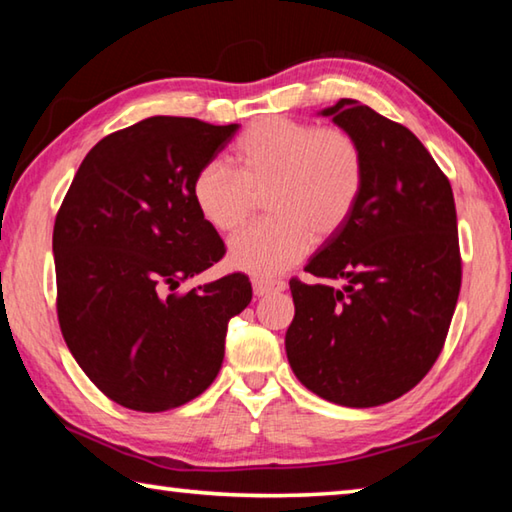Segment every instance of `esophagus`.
<instances>
[{"mask_svg":"<svg viewBox=\"0 0 512 512\" xmlns=\"http://www.w3.org/2000/svg\"><path fill=\"white\" fill-rule=\"evenodd\" d=\"M284 287H287V284L280 282V280H253L255 296H268V293L284 291Z\"/></svg>","mask_w":512,"mask_h":512,"instance_id":"34e87169","label":"esophagus"}]
</instances>
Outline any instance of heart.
<instances>
[{"label": "heart", "mask_w": 512, "mask_h": 512, "mask_svg": "<svg viewBox=\"0 0 512 512\" xmlns=\"http://www.w3.org/2000/svg\"><path fill=\"white\" fill-rule=\"evenodd\" d=\"M235 171L221 160L194 176L198 214L230 232L264 198L271 219L248 225L230 239L228 262L255 277H275L307 255L311 241L334 237L357 207L363 187V153L341 126H318L289 117L250 124L232 146Z\"/></svg>", "instance_id": "obj_1"}]
</instances>
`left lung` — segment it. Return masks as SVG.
<instances>
[{"label": "left lung", "instance_id": "obj_1", "mask_svg": "<svg viewBox=\"0 0 512 512\" xmlns=\"http://www.w3.org/2000/svg\"><path fill=\"white\" fill-rule=\"evenodd\" d=\"M323 115L359 142L363 187L348 223L305 266L320 282L291 277L284 345L311 393L368 409L409 393L443 352L463 275L456 207L409 128L352 99Z\"/></svg>", "mask_w": 512, "mask_h": 512}]
</instances>
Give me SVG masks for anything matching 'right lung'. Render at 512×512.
<instances>
[{"mask_svg":"<svg viewBox=\"0 0 512 512\" xmlns=\"http://www.w3.org/2000/svg\"><path fill=\"white\" fill-rule=\"evenodd\" d=\"M237 128L149 117L110 133L56 214L60 332L92 384L126 409L160 413L201 395L221 370L230 318L253 298L244 273L176 291L225 255L192 183Z\"/></svg>","mask_w":512,"mask_h":512,"instance_id":"1","label":"right lung"}]
</instances>
